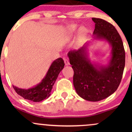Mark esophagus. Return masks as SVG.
Masks as SVG:
<instances>
[{"label": "esophagus", "mask_w": 132, "mask_h": 132, "mask_svg": "<svg viewBox=\"0 0 132 132\" xmlns=\"http://www.w3.org/2000/svg\"><path fill=\"white\" fill-rule=\"evenodd\" d=\"M64 64H65V65H66V66H67V65H69V64H69V60H68V59L64 58Z\"/></svg>", "instance_id": "esophagus-1"}]
</instances>
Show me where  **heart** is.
<instances>
[{
	"mask_svg": "<svg viewBox=\"0 0 132 132\" xmlns=\"http://www.w3.org/2000/svg\"><path fill=\"white\" fill-rule=\"evenodd\" d=\"M77 30V27L75 25H71L68 27V33L69 35H72ZM81 32L82 33H84L86 32L85 30L81 29Z\"/></svg>",
	"mask_w": 132,
	"mask_h": 132,
	"instance_id": "heart-1",
	"label": "heart"
}]
</instances>
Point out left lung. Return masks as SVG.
<instances>
[{
	"label": "left lung",
	"mask_w": 132,
	"mask_h": 132,
	"mask_svg": "<svg viewBox=\"0 0 132 132\" xmlns=\"http://www.w3.org/2000/svg\"><path fill=\"white\" fill-rule=\"evenodd\" d=\"M92 20L95 23V38L106 40L112 47L109 64L107 66L92 64L86 45L78 50L69 51L68 56L74 70L73 84L77 94L86 101L97 102L117 89L123 76L125 53L122 38L113 25L101 19Z\"/></svg>",
	"instance_id": "left-lung-1"
}]
</instances>
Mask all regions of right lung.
I'll list each match as a JSON object with an SVG mask.
<instances>
[{
    "instance_id": "right-lung-1",
    "label": "right lung",
    "mask_w": 132,
    "mask_h": 132,
    "mask_svg": "<svg viewBox=\"0 0 132 132\" xmlns=\"http://www.w3.org/2000/svg\"><path fill=\"white\" fill-rule=\"evenodd\" d=\"M64 66V63L63 59L61 57L57 58L53 62L45 77L38 85L28 89H20L13 86V89L18 94L24 99L35 102L42 101L49 97L51 95L53 86Z\"/></svg>"
}]
</instances>
